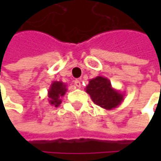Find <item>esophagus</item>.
Here are the masks:
<instances>
[{
  "instance_id": "34e87169",
  "label": "esophagus",
  "mask_w": 161,
  "mask_h": 161,
  "mask_svg": "<svg viewBox=\"0 0 161 161\" xmlns=\"http://www.w3.org/2000/svg\"><path fill=\"white\" fill-rule=\"evenodd\" d=\"M74 85H75V87H76V88H80V87H81V83H80V80H74Z\"/></svg>"
}]
</instances>
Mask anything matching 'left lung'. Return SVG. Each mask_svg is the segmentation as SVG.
Wrapping results in <instances>:
<instances>
[{"mask_svg": "<svg viewBox=\"0 0 161 161\" xmlns=\"http://www.w3.org/2000/svg\"><path fill=\"white\" fill-rule=\"evenodd\" d=\"M85 90L93 102L107 110L117 108L124 101L125 97V94L114 90L110 80L103 76H97L90 80Z\"/></svg>", "mask_w": 161, "mask_h": 161, "instance_id": "1", "label": "left lung"}]
</instances>
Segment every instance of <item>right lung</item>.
<instances>
[{
  "mask_svg": "<svg viewBox=\"0 0 161 161\" xmlns=\"http://www.w3.org/2000/svg\"><path fill=\"white\" fill-rule=\"evenodd\" d=\"M66 91H67L66 84L64 83L63 81H56V80L53 81L47 93L49 104L54 106L55 108L59 107L60 104L62 103L61 97L64 96Z\"/></svg>",
  "mask_w": 161,
  "mask_h": 161,
  "instance_id": "right-lung-1",
  "label": "right lung"
}]
</instances>
